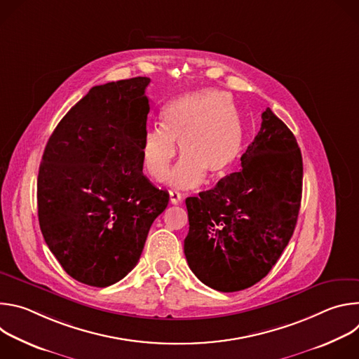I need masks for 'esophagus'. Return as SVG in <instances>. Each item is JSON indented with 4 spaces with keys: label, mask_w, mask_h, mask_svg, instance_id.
Masks as SVG:
<instances>
[{
    "label": "esophagus",
    "mask_w": 359,
    "mask_h": 359,
    "mask_svg": "<svg viewBox=\"0 0 359 359\" xmlns=\"http://www.w3.org/2000/svg\"><path fill=\"white\" fill-rule=\"evenodd\" d=\"M169 198L172 204H180L182 203V196L177 191H169Z\"/></svg>",
    "instance_id": "1"
}]
</instances>
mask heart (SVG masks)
I'll use <instances>...</instances> for the list:
<instances>
[{"instance_id":"obj_1","label":"heart","mask_w":359,"mask_h":359,"mask_svg":"<svg viewBox=\"0 0 359 359\" xmlns=\"http://www.w3.org/2000/svg\"><path fill=\"white\" fill-rule=\"evenodd\" d=\"M161 125L163 131L149 129L140 144L142 166L153 180L165 179L176 156L175 142L183 155L169 176L175 187H196L206 175L220 179L238 158L240 119L220 90L203 89L172 100L161 112Z\"/></svg>"}]
</instances>
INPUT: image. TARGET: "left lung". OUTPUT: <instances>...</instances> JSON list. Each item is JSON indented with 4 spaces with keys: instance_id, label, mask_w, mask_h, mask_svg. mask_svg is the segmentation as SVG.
I'll list each match as a JSON object with an SVG mask.
<instances>
[{
    "instance_id": "1",
    "label": "left lung",
    "mask_w": 359,
    "mask_h": 359,
    "mask_svg": "<svg viewBox=\"0 0 359 359\" xmlns=\"http://www.w3.org/2000/svg\"><path fill=\"white\" fill-rule=\"evenodd\" d=\"M241 170L187 197L184 255L194 276L234 292L264 278L287 247L298 219L302 158L287 125L270 108L241 156Z\"/></svg>"
}]
</instances>
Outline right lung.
<instances>
[{"mask_svg": "<svg viewBox=\"0 0 359 359\" xmlns=\"http://www.w3.org/2000/svg\"><path fill=\"white\" fill-rule=\"evenodd\" d=\"M150 79L93 86L61 119L39 165L42 236L76 281L108 287L139 262L149 229L169 193L143 176Z\"/></svg>", "mask_w": 359, "mask_h": 359, "instance_id": "obj_1", "label": "right lung"}]
</instances>
